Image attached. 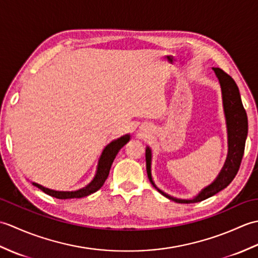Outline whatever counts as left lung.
I'll use <instances>...</instances> for the list:
<instances>
[{"label":"left lung","mask_w":258,"mask_h":258,"mask_svg":"<svg viewBox=\"0 0 258 258\" xmlns=\"http://www.w3.org/2000/svg\"><path fill=\"white\" fill-rule=\"evenodd\" d=\"M213 70L214 72L216 73V76L218 80H220L221 83L224 111H225L228 132V154L226 162L224 164L222 171L217 176V178L214 180L210 186H207L206 188L203 189L193 200L175 199V197L163 193V191L161 189H158L155 184L153 183L151 175V150L150 147L146 149V169L147 176H149L151 183L162 195L176 203L190 204V203L202 202L208 199V197L215 195L218 191L227 187V186L231 184L234 177L236 176L240 163H242V158L245 150V142L246 138H247L248 131L247 114H246L242 100H240L238 87L236 83H235V81L227 73L224 72L223 70L218 68H213Z\"/></svg>","instance_id":"1"}]
</instances>
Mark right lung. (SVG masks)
Masks as SVG:
<instances>
[{
  "label": "right lung",
  "mask_w": 258,
  "mask_h": 258,
  "mask_svg": "<svg viewBox=\"0 0 258 258\" xmlns=\"http://www.w3.org/2000/svg\"><path fill=\"white\" fill-rule=\"evenodd\" d=\"M128 140H130V135L122 136L120 139H118L116 141H113L112 143H109L105 147V149H104L100 161H98L97 171H96V175H95L94 179H93L89 185L85 186V187H83V188L75 190V191H58V190L45 188V187H43L42 185L36 184V183H33V185L36 186V187H38L40 189H42L45 194L53 196V197H56V199H58V200L81 199V197H84V196L95 193L96 190H98L102 187L104 182H105V179L107 178L109 169H111L112 163L114 161L115 156L117 155L118 151L122 149V147L126 143H127Z\"/></svg>",
  "instance_id": "obj_1"
}]
</instances>
